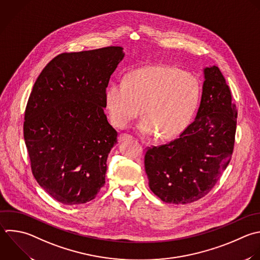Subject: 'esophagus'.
<instances>
[{
	"instance_id": "obj_1",
	"label": "esophagus",
	"mask_w": 260,
	"mask_h": 260,
	"mask_svg": "<svg viewBox=\"0 0 260 260\" xmlns=\"http://www.w3.org/2000/svg\"><path fill=\"white\" fill-rule=\"evenodd\" d=\"M130 138H132V136H131L130 134H127V133H122V134H120V136H119V140H120V141H124V140L130 139Z\"/></svg>"
}]
</instances>
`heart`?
Masks as SVG:
<instances>
[{
	"label": "heart",
	"instance_id": "1",
	"mask_svg": "<svg viewBox=\"0 0 260 260\" xmlns=\"http://www.w3.org/2000/svg\"><path fill=\"white\" fill-rule=\"evenodd\" d=\"M195 76L180 69L154 65L133 71L126 80L113 82L106 91L107 110L113 125L128 127L140 114L137 131L147 137L172 138L190 123L199 102Z\"/></svg>",
	"mask_w": 260,
	"mask_h": 260
}]
</instances>
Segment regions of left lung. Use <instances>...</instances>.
<instances>
[{"label":"left lung","mask_w":260,"mask_h":260,"mask_svg":"<svg viewBox=\"0 0 260 260\" xmlns=\"http://www.w3.org/2000/svg\"><path fill=\"white\" fill-rule=\"evenodd\" d=\"M203 74L195 120L177 139L147 149L144 156L149 188L167 203L186 204L205 196L232 157L236 106L218 67H205Z\"/></svg>","instance_id":"left-lung-1"}]
</instances>
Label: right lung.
Returning a JSON list of instances; mask_svg holds the SVG:
<instances>
[{
  "mask_svg": "<svg viewBox=\"0 0 260 260\" xmlns=\"http://www.w3.org/2000/svg\"><path fill=\"white\" fill-rule=\"evenodd\" d=\"M124 56L122 47L61 54L34 85L23 125L31 170L63 204L86 203L106 183L118 136L105 114L106 89Z\"/></svg>",
  "mask_w": 260,
  "mask_h": 260,
  "instance_id": "obj_1",
  "label": "right lung"
}]
</instances>
